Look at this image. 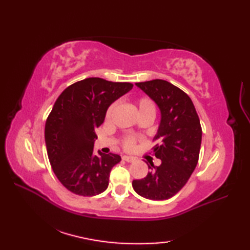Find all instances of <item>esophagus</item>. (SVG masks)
<instances>
[{"label":"esophagus","mask_w":250,"mask_h":250,"mask_svg":"<svg viewBox=\"0 0 250 250\" xmlns=\"http://www.w3.org/2000/svg\"><path fill=\"white\" fill-rule=\"evenodd\" d=\"M122 159H124V160L126 161V162H133V161H135V158L134 157H130V156H124V157H122Z\"/></svg>","instance_id":"esophagus-1"}]
</instances>
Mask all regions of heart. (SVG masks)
<instances>
[{"label":"heart","mask_w":250,"mask_h":250,"mask_svg":"<svg viewBox=\"0 0 250 250\" xmlns=\"http://www.w3.org/2000/svg\"><path fill=\"white\" fill-rule=\"evenodd\" d=\"M135 106L137 108V111H139V115H143V114H148L152 117H155L156 115V104L153 101L149 98H141L136 101ZM116 107V104H111L107 111H106V118L109 119L111 115H113L114 110ZM135 144V137L133 136H126L125 139L124 140V147L125 149H132L134 147Z\"/></svg>","instance_id":"1"}]
</instances>
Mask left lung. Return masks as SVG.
I'll use <instances>...</instances> for the list:
<instances>
[{
    "mask_svg": "<svg viewBox=\"0 0 250 250\" xmlns=\"http://www.w3.org/2000/svg\"><path fill=\"white\" fill-rule=\"evenodd\" d=\"M161 111V121L152 148L160 166L148 164L146 177L132 186L143 198L161 201L176 194L188 182L198 164L202 128L192 101L187 93L162 79L136 83Z\"/></svg>",
    "mask_w": 250,
    "mask_h": 250,
    "instance_id": "obj_1",
    "label": "left lung"
}]
</instances>
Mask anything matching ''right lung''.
Wrapping results in <instances>:
<instances>
[{
	"label": "right lung",
	"instance_id": "right-lung-1",
	"mask_svg": "<svg viewBox=\"0 0 250 250\" xmlns=\"http://www.w3.org/2000/svg\"><path fill=\"white\" fill-rule=\"evenodd\" d=\"M133 88L90 77L68 86L52 107L45 125V142L57 178L71 192L92 196L108 187L109 173L119 155L93 153L95 129L104 122L109 105Z\"/></svg>",
	"mask_w": 250,
	"mask_h": 250
}]
</instances>
